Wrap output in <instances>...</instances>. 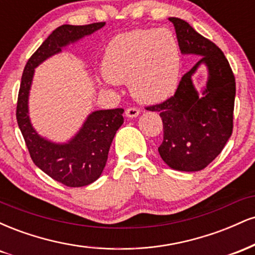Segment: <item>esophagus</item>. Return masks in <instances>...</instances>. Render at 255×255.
I'll return each mask as SVG.
<instances>
[{"instance_id": "34e87169", "label": "esophagus", "mask_w": 255, "mask_h": 255, "mask_svg": "<svg viewBox=\"0 0 255 255\" xmlns=\"http://www.w3.org/2000/svg\"><path fill=\"white\" fill-rule=\"evenodd\" d=\"M140 114V110L137 109V108H128L127 110H126V115H127V118H136L137 115Z\"/></svg>"}]
</instances>
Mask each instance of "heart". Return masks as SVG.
<instances>
[{
	"label": "heart",
	"mask_w": 255,
	"mask_h": 255,
	"mask_svg": "<svg viewBox=\"0 0 255 255\" xmlns=\"http://www.w3.org/2000/svg\"><path fill=\"white\" fill-rule=\"evenodd\" d=\"M180 63V49L171 31L134 30L119 34L109 43L103 72L107 83H128L136 101L154 104L175 92Z\"/></svg>",
	"instance_id": "1"
}]
</instances>
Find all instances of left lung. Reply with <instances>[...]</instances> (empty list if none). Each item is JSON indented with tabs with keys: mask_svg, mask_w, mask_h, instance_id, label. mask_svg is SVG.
Here are the masks:
<instances>
[{
	"mask_svg": "<svg viewBox=\"0 0 255 255\" xmlns=\"http://www.w3.org/2000/svg\"><path fill=\"white\" fill-rule=\"evenodd\" d=\"M169 20L174 24L181 52L201 58L181 78L174 96L146 109L158 111L162 118L163 142L158 147L162 159L175 170L199 171L221 153L233 133L235 77L215 43L184 20ZM203 63L209 69V80L203 96H199L191 75Z\"/></svg>",
	"mask_w": 255,
	"mask_h": 255,
	"instance_id": "obj_1",
	"label": "left lung"
}]
</instances>
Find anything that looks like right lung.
<instances>
[{
	"mask_svg": "<svg viewBox=\"0 0 255 255\" xmlns=\"http://www.w3.org/2000/svg\"><path fill=\"white\" fill-rule=\"evenodd\" d=\"M105 22L62 25L52 31L26 63L16 104V121L30 156L38 168L67 187H83L95 182L107 164L108 153L116 130L124 124V109L98 110L89 115L81 129L67 144H54L38 135L28 119V92L34 68L63 46L93 33Z\"/></svg>",
	"mask_w": 255,
	"mask_h": 255,
	"instance_id": "obj_1",
	"label": "right lung"
}]
</instances>
